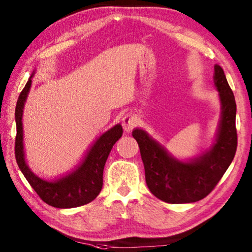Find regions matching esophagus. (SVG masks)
I'll return each instance as SVG.
<instances>
[{"mask_svg":"<svg viewBox=\"0 0 252 252\" xmlns=\"http://www.w3.org/2000/svg\"><path fill=\"white\" fill-rule=\"evenodd\" d=\"M138 123H139V119L138 116L134 114H126L125 118L122 119L123 129H125V131H126V132H130V131L132 130Z\"/></svg>","mask_w":252,"mask_h":252,"instance_id":"1","label":"esophagus"}]
</instances>
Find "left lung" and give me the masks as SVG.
I'll return each instance as SVG.
<instances>
[{
	"mask_svg": "<svg viewBox=\"0 0 252 252\" xmlns=\"http://www.w3.org/2000/svg\"><path fill=\"white\" fill-rule=\"evenodd\" d=\"M214 70L222 112L216 139L209 150L189 162H182L170 155L145 130L132 131L150 192L168 204L196 202L208 196L234 158L238 146L235 98L222 67L216 64Z\"/></svg>",
	"mask_w": 252,
	"mask_h": 252,
	"instance_id": "left-lung-1",
	"label": "left lung"
}]
</instances>
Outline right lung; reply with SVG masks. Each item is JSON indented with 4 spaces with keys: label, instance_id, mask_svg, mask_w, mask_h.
I'll return each mask as SVG.
<instances>
[{
    "label": "right lung",
    "instance_id": "add662e5",
    "mask_svg": "<svg viewBox=\"0 0 252 252\" xmlns=\"http://www.w3.org/2000/svg\"><path fill=\"white\" fill-rule=\"evenodd\" d=\"M33 74L19 95L16 106L17 136L14 154H16L18 166L27 179L29 185L47 205L56 208H73L89 204L98 196L102 190L105 163L114 144L122 137V126H114L97 139L86 154L85 158L71 173L54 181H46L38 178L26 163L24 130H22V112L32 87V78Z\"/></svg>",
    "mask_w": 252,
    "mask_h": 252
}]
</instances>
